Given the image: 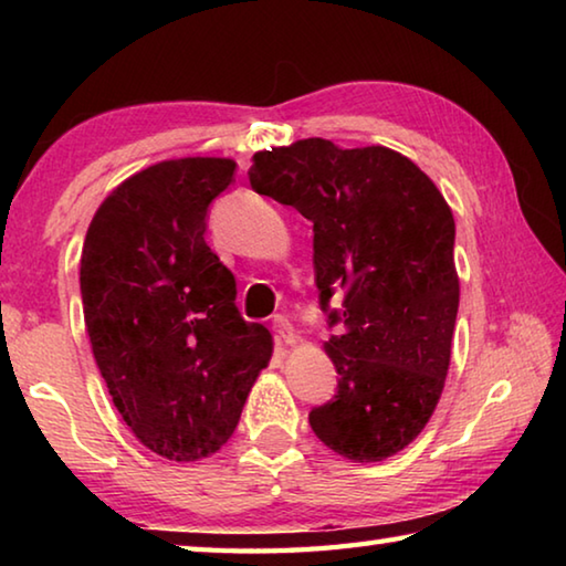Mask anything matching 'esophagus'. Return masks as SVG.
I'll use <instances>...</instances> for the list:
<instances>
[{"label": "esophagus", "instance_id": "34e87169", "mask_svg": "<svg viewBox=\"0 0 566 566\" xmlns=\"http://www.w3.org/2000/svg\"><path fill=\"white\" fill-rule=\"evenodd\" d=\"M272 329L276 332V337H280L284 344L294 342V327H292V322L284 317V314H276V317L272 319Z\"/></svg>", "mask_w": 566, "mask_h": 566}]
</instances>
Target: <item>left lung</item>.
I'll return each instance as SVG.
<instances>
[{
  "mask_svg": "<svg viewBox=\"0 0 566 566\" xmlns=\"http://www.w3.org/2000/svg\"><path fill=\"white\" fill-rule=\"evenodd\" d=\"M249 185L314 224V282L334 329L324 352L339 375L337 395L310 411L314 434L354 462L401 452L432 417L452 357V209L399 151L319 137L256 151Z\"/></svg>",
  "mask_w": 566,
  "mask_h": 566,
  "instance_id": "left-lung-1",
  "label": "left lung"
}]
</instances>
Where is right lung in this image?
Segmentation results:
<instances>
[{
	"instance_id": "obj_1",
	"label": "right lung",
	"mask_w": 566,
	"mask_h": 566,
	"mask_svg": "<svg viewBox=\"0 0 566 566\" xmlns=\"http://www.w3.org/2000/svg\"><path fill=\"white\" fill-rule=\"evenodd\" d=\"M232 159L159 161L112 191L82 247L94 359L114 407L171 462L214 454L237 429L272 334L237 310L234 274L209 249V205Z\"/></svg>"
}]
</instances>
